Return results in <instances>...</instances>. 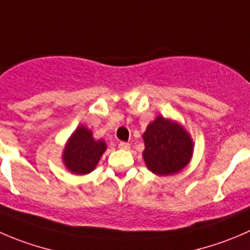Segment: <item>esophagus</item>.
Segmentation results:
<instances>
[{
	"label": "esophagus",
	"instance_id": "obj_1",
	"mask_svg": "<svg viewBox=\"0 0 250 250\" xmlns=\"http://www.w3.org/2000/svg\"><path fill=\"white\" fill-rule=\"evenodd\" d=\"M118 147L122 150H128L130 147V144L129 143H125V142H121L118 143Z\"/></svg>",
	"mask_w": 250,
	"mask_h": 250
}]
</instances>
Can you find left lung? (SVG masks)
Segmentation results:
<instances>
[{"label":"left lung","mask_w":250,"mask_h":250,"mask_svg":"<svg viewBox=\"0 0 250 250\" xmlns=\"http://www.w3.org/2000/svg\"><path fill=\"white\" fill-rule=\"evenodd\" d=\"M145 165L157 176H168L183 169L193 155V140L179 123L157 116L143 134Z\"/></svg>","instance_id":"left-lung-1"}]
</instances>
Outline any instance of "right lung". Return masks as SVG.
<instances>
[{
    "instance_id": "right-lung-1",
    "label": "right lung",
    "mask_w": 250,
    "mask_h": 250,
    "mask_svg": "<svg viewBox=\"0 0 250 250\" xmlns=\"http://www.w3.org/2000/svg\"><path fill=\"white\" fill-rule=\"evenodd\" d=\"M106 150L104 140H95L90 129L79 125L67 142L62 160L74 174H86L95 169Z\"/></svg>"
}]
</instances>
